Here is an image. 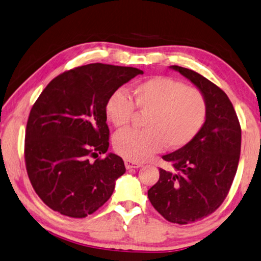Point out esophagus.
<instances>
[{
  "label": "esophagus",
  "instance_id": "obj_1",
  "mask_svg": "<svg viewBox=\"0 0 261 261\" xmlns=\"http://www.w3.org/2000/svg\"><path fill=\"white\" fill-rule=\"evenodd\" d=\"M124 164H125V167L126 169H131V168H139L142 167L143 165L140 163H137V161H134V160H125L124 161Z\"/></svg>",
  "mask_w": 261,
  "mask_h": 261
}]
</instances>
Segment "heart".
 Wrapping results in <instances>:
<instances>
[{
  "instance_id": "1",
  "label": "heart",
  "mask_w": 261,
  "mask_h": 261,
  "mask_svg": "<svg viewBox=\"0 0 261 261\" xmlns=\"http://www.w3.org/2000/svg\"><path fill=\"white\" fill-rule=\"evenodd\" d=\"M132 98L116 92L106 105L107 119L122 127L135 115L134 106L147 113L144 130L126 129L116 134L115 151L124 158L143 161L166 146L176 150L195 137L203 125L206 114L205 98L200 90L174 79L156 76L132 89Z\"/></svg>"
}]
</instances>
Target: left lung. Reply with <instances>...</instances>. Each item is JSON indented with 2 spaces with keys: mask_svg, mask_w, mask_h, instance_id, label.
Segmentation results:
<instances>
[{
  "mask_svg": "<svg viewBox=\"0 0 261 261\" xmlns=\"http://www.w3.org/2000/svg\"><path fill=\"white\" fill-rule=\"evenodd\" d=\"M203 94V125L188 144L163 155L173 171L160 168L148 200L168 222L188 224L213 214L229 193L241 156L242 130L227 95L192 69L171 66Z\"/></svg>",
  "mask_w": 261,
  "mask_h": 261,
  "instance_id": "obj_1",
  "label": "left lung"
}]
</instances>
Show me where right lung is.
<instances>
[{"mask_svg": "<svg viewBox=\"0 0 261 261\" xmlns=\"http://www.w3.org/2000/svg\"><path fill=\"white\" fill-rule=\"evenodd\" d=\"M143 71L89 64L53 79L29 115L24 156L41 201L74 218L93 214L109 200L125 173L121 156L108 153L106 105L119 87Z\"/></svg>", "mask_w": 261, "mask_h": 261, "instance_id": "add662e5", "label": "right lung"}]
</instances>
